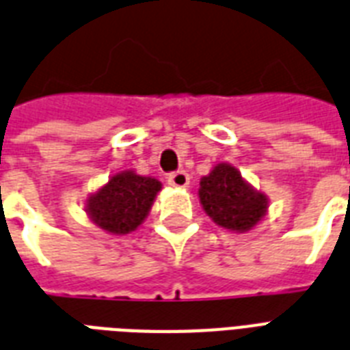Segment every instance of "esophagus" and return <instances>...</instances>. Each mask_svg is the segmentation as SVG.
<instances>
[{"label": "esophagus", "instance_id": "obj_1", "mask_svg": "<svg viewBox=\"0 0 350 350\" xmlns=\"http://www.w3.org/2000/svg\"><path fill=\"white\" fill-rule=\"evenodd\" d=\"M169 183L172 185V187H187V185L190 183V178L189 174L185 172V170H176V172H172V174L169 176Z\"/></svg>", "mask_w": 350, "mask_h": 350}]
</instances>
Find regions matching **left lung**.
I'll list each match as a JSON object with an SVG mask.
<instances>
[{
    "mask_svg": "<svg viewBox=\"0 0 350 350\" xmlns=\"http://www.w3.org/2000/svg\"><path fill=\"white\" fill-rule=\"evenodd\" d=\"M200 185L204 212L223 228L246 232L266 214V196L255 192L232 165L219 163Z\"/></svg>",
    "mask_w": 350,
    "mask_h": 350,
    "instance_id": "1",
    "label": "left lung"
}]
</instances>
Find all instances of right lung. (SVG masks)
Returning a JSON list of instances; mask_svg holds the SVG:
<instances>
[{
  "mask_svg": "<svg viewBox=\"0 0 350 350\" xmlns=\"http://www.w3.org/2000/svg\"><path fill=\"white\" fill-rule=\"evenodd\" d=\"M161 183L135 172H120L88 200V214L102 230L127 234L146 219Z\"/></svg>",
  "mask_w": 350,
  "mask_h": 350,
  "instance_id": "add662e5",
  "label": "right lung"
}]
</instances>
